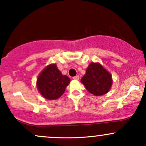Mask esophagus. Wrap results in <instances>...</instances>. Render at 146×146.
<instances>
[{
	"mask_svg": "<svg viewBox=\"0 0 146 146\" xmlns=\"http://www.w3.org/2000/svg\"><path fill=\"white\" fill-rule=\"evenodd\" d=\"M79 78H80L79 75H76V76L73 77V80H78Z\"/></svg>",
	"mask_w": 146,
	"mask_h": 146,
	"instance_id": "esophagus-1",
	"label": "esophagus"
}]
</instances>
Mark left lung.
Segmentation results:
<instances>
[{
    "mask_svg": "<svg viewBox=\"0 0 146 146\" xmlns=\"http://www.w3.org/2000/svg\"><path fill=\"white\" fill-rule=\"evenodd\" d=\"M81 82L86 90L95 96H102L108 93L112 84V75L99 62H91L86 68Z\"/></svg>",
    "mask_w": 146,
    "mask_h": 146,
    "instance_id": "8db88e82",
    "label": "left lung"
}]
</instances>
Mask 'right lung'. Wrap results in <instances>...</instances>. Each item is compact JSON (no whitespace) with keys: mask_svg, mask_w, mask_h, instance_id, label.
Instances as JSON below:
<instances>
[{"mask_svg":"<svg viewBox=\"0 0 146 146\" xmlns=\"http://www.w3.org/2000/svg\"><path fill=\"white\" fill-rule=\"evenodd\" d=\"M70 82V78L62 74L56 64H51L38 76L36 86L43 98L48 100H56L64 94Z\"/></svg>","mask_w":146,"mask_h":146,"instance_id":"1","label":"right lung"}]
</instances>
